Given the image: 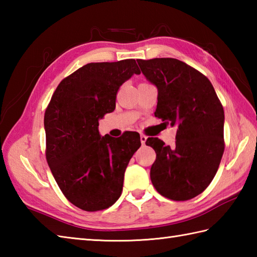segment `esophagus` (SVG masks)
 Wrapping results in <instances>:
<instances>
[{"mask_svg": "<svg viewBox=\"0 0 257 257\" xmlns=\"http://www.w3.org/2000/svg\"><path fill=\"white\" fill-rule=\"evenodd\" d=\"M140 141H141V144L145 145V144H146V141H147V136H145V135H140Z\"/></svg>", "mask_w": 257, "mask_h": 257, "instance_id": "esophagus-1", "label": "esophagus"}]
</instances>
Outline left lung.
<instances>
[{"instance_id":"left-lung-1","label":"left lung","mask_w":257,"mask_h":257,"mask_svg":"<svg viewBox=\"0 0 257 257\" xmlns=\"http://www.w3.org/2000/svg\"><path fill=\"white\" fill-rule=\"evenodd\" d=\"M141 72L158 88L155 116L177 127L176 144L148 138L156 151L150 179L161 195L187 201L212 182L224 152V110L211 81L176 58L138 59Z\"/></svg>"}]
</instances>
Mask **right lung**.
Listing matches in <instances>:
<instances>
[{
	"instance_id": "obj_1",
	"label": "right lung",
	"mask_w": 257,
	"mask_h": 257,
	"mask_svg": "<svg viewBox=\"0 0 257 257\" xmlns=\"http://www.w3.org/2000/svg\"><path fill=\"white\" fill-rule=\"evenodd\" d=\"M134 74H140L135 59L87 64L59 83L45 110L47 163L63 194L84 211L105 210L119 199L125 168L141 146L138 133L114 139L98 132Z\"/></svg>"
}]
</instances>
